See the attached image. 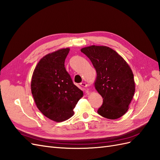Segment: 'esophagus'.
<instances>
[{"label": "esophagus", "mask_w": 160, "mask_h": 160, "mask_svg": "<svg viewBox=\"0 0 160 160\" xmlns=\"http://www.w3.org/2000/svg\"><path fill=\"white\" fill-rule=\"evenodd\" d=\"M81 85L83 88H86V87L88 86V84H87L86 83H85V82H82V83H81Z\"/></svg>", "instance_id": "34e87169"}]
</instances>
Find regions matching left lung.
I'll list each match as a JSON object with an SVG mask.
<instances>
[{
	"instance_id": "8db88e82",
	"label": "left lung",
	"mask_w": 160,
	"mask_h": 160,
	"mask_svg": "<svg viewBox=\"0 0 160 160\" xmlns=\"http://www.w3.org/2000/svg\"><path fill=\"white\" fill-rule=\"evenodd\" d=\"M96 71L94 87L103 98L98 113L116 119L128 111L135 92L134 75L126 60L107 46L91 45L81 49Z\"/></svg>"
}]
</instances>
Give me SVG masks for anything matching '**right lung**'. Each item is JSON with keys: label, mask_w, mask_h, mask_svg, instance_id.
Returning a JSON list of instances; mask_svg holds the SVG:
<instances>
[{"label": "right lung", "mask_w": 160, "mask_h": 160, "mask_svg": "<svg viewBox=\"0 0 160 160\" xmlns=\"http://www.w3.org/2000/svg\"><path fill=\"white\" fill-rule=\"evenodd\" d=\"M69 51V48L60 49L42 57L31 80V92L38 110L56 122L71 118L73 108L83 95L64 67Z\"/></svg>", "instance_id": "1"}]
</instances>
